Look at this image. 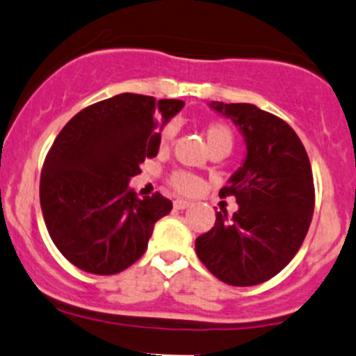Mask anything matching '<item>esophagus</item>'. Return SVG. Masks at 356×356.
I'll list each match as a JSON object with an SVG mask.
<instances>
[{"mask_svg": "<svg viewBox=\"0 0 356 356\" xmlns=\"http://www.w3.org/2000/svg\"><path fill=\"white\" fill-rule=\"evenodd\" d=\"M191 207V201H186V200H175L174 201V208L175 209H186Z\"/></svg>", "mask_w": 356, "mask_h": 356, "instance_id": "obj_1", "label": "esophagus"}]
</instances>
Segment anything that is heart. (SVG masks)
Segmentation results:
<instances>
[{
    "mask_svg": "<svg viewBox=\"0 0 356 356\" xmlns=\"http://www.w3.org/2000/svg\"><path fill=\"white\" fill-rule=\"evenodd\" d=\"M175 134H177V124L175 122H167L163 124L159 131V147L160 149H167L172 145V141L175 140ZM203 134L207 138V143L209 149H227L230 152L234 147V131L230 126L223 121H211L208 124H204ZM168 184L172 186L175 191L184 194H193L196 193L200 188V182L194 177L193 174L184 170H175L172 172L170 177H168Z\"/></svg>",
    "mask_w": 356,
    "mask_h": 356,
    "instance_id": "heart-1",
    "label": "heart"
}]
</instances>
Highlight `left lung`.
Here are the masks:
<instances>
[{
	"label": "left lung",
	"instance_id": "1",
	"mask_svg": "<svg viewBox=\"0 0 356 356\" xmlns=\"http://www.w3.org/2000/svg\"><path fill=\"white\" fill-rule=\"evenodd\" d=\"M245 136L244 165L220 197L234 196L238 209L216 211L215 227L196 238V254L227 285L268 282L293 259L312 220L316 191L300 138L283 119L252 104L211 102Z\"/></svg>",
	"mask_w": 356,
	"mask_h": 356
}]
</instances>
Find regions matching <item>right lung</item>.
<instances>
[{
	"instance_id": "obj_1",
	"label": "right lung",
	"mask_w": 356,
	"mask_h": 356,
	"mask_svg": "<svg viewBox=\"0 0 356 356\" xmlns=\"http://www.w3.org/2000/svg\"><path fill=\"white\" fill-rule=\"evenodd\" d=\"M182 107V100L119 93L85 107L58 134L40 172V208L71 264L115 275L143 256L172 201L160 193L140 200L129 179L159 153L160 121Z\"/></svg>"
}]
</instances>
